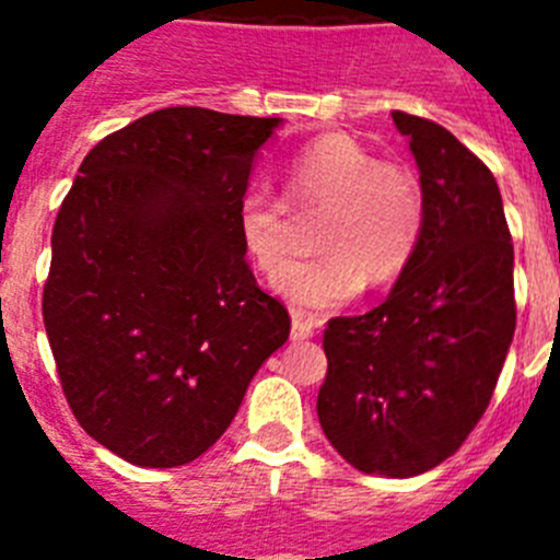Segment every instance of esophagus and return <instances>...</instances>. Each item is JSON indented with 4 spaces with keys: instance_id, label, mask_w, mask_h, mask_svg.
<instances>
[{
    "instance_id": "1",
    "label": "esophagus",
    "mask_w": 560,
    "mask_h": 560,
    "mask_svg": "<svg viewBox=\"0 0 560 560\" xmlns=\"http://www.w3.org/2000/svg\"><path fill=\"white\" fill-rule=\"evenodd\" d=\"M314 330H316V319H308V316L303 314L291 316V339L294 341L308 339V336H314Z\"/></svg>"
}]
</instances>
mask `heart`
Returning a JSON list of instances; mask_svg holds the SVG:
<instances>
[{
  "label": "heart",
  "instance_id": "1",
  "mask_svg": "<svg viewBox=\"0 0 560 560\" xmlns=\"http://www.w3.org/2000/svg\"><path fill=\"white\" fill-rule=\"evenodd\" d=\"M283 196L296 212L323 210L311 260L291 264L277 291L305 311L348 303L370 285L395 283L427 235V192L404 162L378 160L350 133H319L283 162ZM237 237L260 275L275 277L291 255V215L280 199L246 190Z\"/></svg>",
  "mask_w": 560,
  "mask_h": 560
}]
</instances>
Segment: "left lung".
<instances>
[{"mask_svg":"<svg viewBox=\"0 0 560 560\" xmlns=\"http://www.w3.org/2000/svg\"><path fill=\"white\" fill-rule=\"evenodd\" d=\"M393 120L420 167L427 235L378 308L328 323L316 415L353 468L415 477L452 457L491 404L516 330L513 241L477 153L427 117Z\"/></svg>","mask_w":560,"mask_h":560,"instance_id":"1","label":"left lung"}]
</instances>
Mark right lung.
<instances>
[{
    "label": "right lung",
    "mask_w": 560,
    "mask_h": 560,
    "mask_svg": "<svg viewBox=\"0 0 560 560\" xmlns=\"http://www.w3.org/2000/svg\"><path fill=\"white\" fill-rule=\"evenodd\" d=\"M277 117L171 106L86 153L52 226L42 314L89 438L142 468L201 457L291 330L257 285L237 201Z\"/></svg>",
    "instance_id": "1"
}]
</instances>
